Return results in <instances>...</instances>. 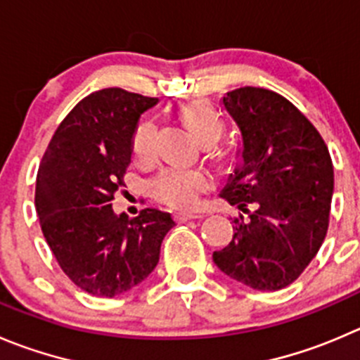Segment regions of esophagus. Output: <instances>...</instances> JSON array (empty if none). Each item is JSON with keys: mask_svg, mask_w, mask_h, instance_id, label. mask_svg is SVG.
<instances>
[{"mask_svg": "<svg viewBox=\"0 0 360 360\" xmlns=\"http://www.w3.org/2000/svg\"><path fill=\"white\" fill-rule=\"evenodd\" d=\"M203 215L200 214H176L174 215V221L176 222H187V221H193V219H201Z\"/></svg>", "mask_w": 360, "mask_h": 360, "instance_id": "34e87169", "label": "esophagus"}]
</instances>
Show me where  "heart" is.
Here are the masks:
<instances>
[{"label":"heart","mask_w":360,"mask_h":360,"mask_svg":"<svg viewBox=\"0 0 360 360\" xmlns=\"http://www.w3.org/2000/svg\"><path fill=\"white\" fill-rule=\"evenodd\" d=\"M180 116L187 123L193 134L200 141L215 136L219 138L222 123L214 109L201 101H193L182 105ZM132 157L138 162H150L157 150V125L153 120L146 118L138 123L131 139ZM214 184L208 171L200 167H164L150 182V194L160 203L176 210H193L200 205L201 196Z\"/></svg>","instance_id":"1"}]
</instances>
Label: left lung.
Returning <instances> with one entry per match:
<instances>
[{
	"instance_id": "8db88e82",
	"label": "left lung",
	"mask_w": 360,
	"mask_h": 360,
	"mask_svg": "<svg viewBox=\"0 0 360 360\" xmlns=\"http://www.w3.org/2000/svg\"><path fill=\"white\" fill-rule=\"evenodd\" d=\"M222 104L242 134V164L221 198L249 217L233 219V240L212 258L242 285L276 292L323 244L334 193L330 153L313 123L276 91L244 86Z\"/></svg>"
}]
</instances>
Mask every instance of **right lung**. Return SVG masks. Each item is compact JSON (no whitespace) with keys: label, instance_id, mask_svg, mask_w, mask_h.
<instances>
[{"label":"right lung","instance_id":"1","mask_svg":"<svg viewBox=\"0 0 360 360\" xmlns=\"http://www.w3.org/2000/svg\"><path fill=\"white\" fill-rule=\"evenodd\" d=\"M157 98L105 88L84 97L58 125L37 174L35 208L58 265L95 297L129 292L153 272L171 214L112 212L125 186L138 120Z\"/></svg>","mask_w":360,"mask_h":360}]
</instances>
